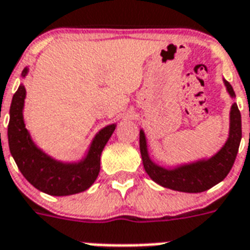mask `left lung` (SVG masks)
<instances>
[{
  "label": "left lung",
  "instance_id": "8db88e82",
  "mask_svg": "<svg viewBox=\"0 0 250 250\" xmlns=\"http://www.w3.org/2000/svg\"><path fill=\"white\" fill-rule=\"evenodd\" d=\"M226 87L231 96H235V91L227 81H224ZM241 141V115L237 104L231 108V126L229 137L222 150L208 160H202L197 163L181 166L175 169H166L148 158L146 146V138L142 130L139 131V148L142 155L143 167L147 175L155 183L172 190L185 191V193H201L212 188L229 173L232 166L235 163L236 155L239 151Z\"/></svg>",
  "mask_w": 250,
  "mask_h": 250
}]
</instances>
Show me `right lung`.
<instances>
[{"mask_svg": "<svg viewBox=\"0 0 250 250\" xmlns=\"http://www.w3.org/2000/svg\"><path fill=\"white\" fill-rule=\"evenodd\" d=\"M24 69L22 75L27 74ZM24 86L18 87L10 105V121L7 126L9 147L19 171L36 189L51 195H70L86 190L94 184L100 171V155L116 125H108L99 131L92 141L86 159L77 164H63L51 159L31 141L23 121Z\"/></svg>", "mask_w": 250, "mask_h": 250, "instance_id": "add662e5", "label": "right lung"}]
</instances>
